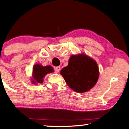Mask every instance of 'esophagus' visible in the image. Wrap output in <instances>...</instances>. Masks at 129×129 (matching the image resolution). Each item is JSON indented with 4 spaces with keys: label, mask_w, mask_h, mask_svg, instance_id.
<instances>
[{
    "label": "esophagus",
    "mask_w": 129,
    "mask_h": 129,
    "mask_svg": "<svg viewBox=\"0 0 129 129\" xmlns=\"http://www.w3.org/2000/svg\"><path fill=\"white\" fill-rule=\"evenodd\" d=\"M60 70H61V67H56L55 68V71L56 73H59L60 71Z\"/></svg>",
    "instance_id": "esophagus-1"
}]
</instances>
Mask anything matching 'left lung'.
<instances>
[{
	"instance_id": "1",
	"label": "left lung",
	"mask_w": 129,
	"mask_h": 129,
	"mask_svg": "<svg viewBox=\"0 0 129 129\" xmlns=\"http://www.w3.org/2000/svg\"><path fill=\"white\" fill-rule=\"evenodd\" d=\"M60 74L70 88L77 92H87L93 88L99 77L96 61L85 54L73 55L68 65Z\"/></svg>"
}]
</instances>
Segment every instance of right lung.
<instances>
[{"label": "right lung", "instance_id": "right-lung-1", "mask_svg": "<svg viewBox=\"0 0 129 129\" xmlns=\"http://www.w3.org/2000/svg\"><path fill=\"white\" fill-rule=\"evenodd\" d=\"M54 71V68L51 66L44 67L39 63L34 65L32 74V84H37L38 83H42L45 76L48 74L52 73Z\"/></svg>", "mask_w": 129, "mask_h": 129}]
</instances>
